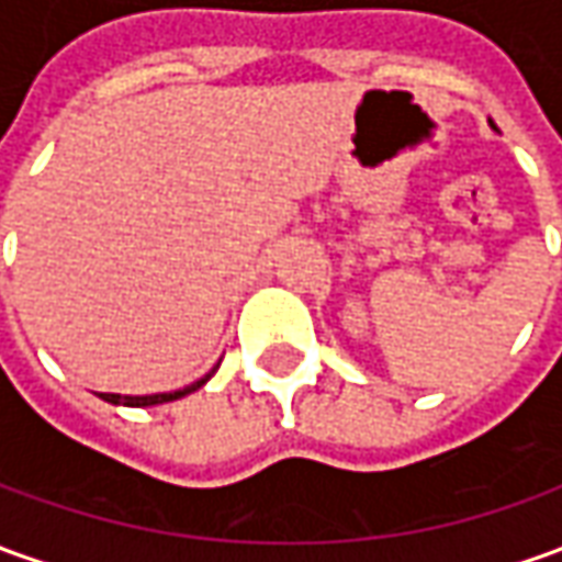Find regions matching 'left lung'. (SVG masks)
<instances>
[{
	"mask_svg": "<svg viewBox=\"0 0 562 562\" xmlns=\"http://www.w3.org/2000/svg\"><path fill=\"white\" fill-rule=\"evenodd\" d=\"M490 125H493V122H490ZM493 131H498V127H495V125H493Z\"/></svg>",
	"mask_w": 562,
	"mask_h": 562,
	"instance_id": "obj_1",
	"label": "left lung"
}]
</instances>
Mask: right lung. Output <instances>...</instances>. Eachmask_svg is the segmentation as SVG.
Returning <instances> with one entry per match:
<instances>
[{"mask_svg":"<svg viewBox=\"0 0 562 562\" xmlns=\"http://www.w3.org/2000/svg\"><path fill=\"white\" fill-rule=\"evenodd\" d=\"M220 367V363H216ZM216 367L207 373V376H201L199 382H192V385H186V389H177V392H161V394H100L103 401H110V404H122V406H156V404H168V401H180L186 394L199 392L201 385L207 382V379L214 376Z\"/></svg>","mask_w":562,"mask_h":562,"instance_id":"1","label":"right lung"}]
</instances>
